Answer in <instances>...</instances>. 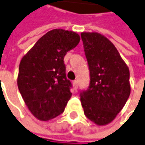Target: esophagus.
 I'll return each instance as SVG.
<instances>
[{
  "mask_svg": "<svg viewBox=\"0 0 145 145\" xmlns=\"http://www.w3.org/2000/svg\"><path fill=\"white\" fill-rule=\"evenodd\" d=\"M73 87L74 89H77L78 88V81L77 80H74L73 81Z\"/></svg>",
  "mask_w": 145,
  "mask_h": 145,
  "instance_id": "34e87169",
  "label": "esophagus"
}]
</instances>
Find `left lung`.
I'll list each match as a JSON object with an SVG mask.
<instances>
[{
  "instance_id": "left-lung-1",
  "label": "left lung",
  "mask_w": 145,
  "mask_h": 145,
  "mask_svg": "<svg viewBox=\"0 0 145 145\" xmlns=\"http://www.w3.org/2000/svg\"><path fill=\"white\" fill-rule=\"evenodd\" d=\"M90 83L80 92L84 115L98 125L112 121L131 93L130 71L115 46L98 33H82Z\"/></svg>"
}]
</instances>
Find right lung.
<instances>
[{
    "mask_svg": "<svg viewBox=\"0 0 145 145\" xmlns=\"http://www.w3.org/2000/svg\"><path fill=\"white\" fill-rule=\"evenodd\" d=\"M80 40L79 34L72 31L51 30L22 58L18 88L31 113L40 121L61 114L72 95L64 57Z\"/></svg>",
    "mask_w": 145,
    "mask_h": 145,
    "instance_id": "right-lung-1",
    "label": "right lung"
}]
</instances>
